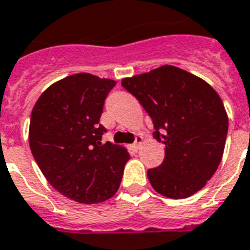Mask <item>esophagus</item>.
I'll list each match as a JSON object with an SVG mask.
<instances>
[{
  "label": "esophagus",
  "mask_w": 250,
  "mask_h": 250,
  "mask_svg": "<svg viewBox=\"0 0 250 250\" xmlns=\"http://www.w3.org/2000/svg\"><path fill=\"white\" fill-rule=\"evenodd\" d=\"M143 141H144L143 137H141V136H137V137H136L135 144L132 145V147H133V150H139V149H140V146H141V144H143Z\"/></svg>",
  "instance_id": "esophagus-1"
}]
</instances>
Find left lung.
Returning <instances> with one entry per match:
<instances>
[{"instance_id": "left-lung-1", "label": "left lung", "mask_w": 250, "mask_h": 250, "mask_svg": "<svg viewBox=\"0 0 250 250\" xmlns=\"http://www.w3.org/2000/svg\"><path fill=\"white\" fill-rule=\"evenodd\" d=\"M122 86L147 111L154 139L166 147L163 163L147 171L154 190L184 199L204 188L221 163L229 129L218 93L202 78L172 65L123 78Z\"/></svg>"}]
</instances>
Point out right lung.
I'll use <instances>...</instances> for the list:
<instances>
[{
	"instance_id": "right-lung-1",
	"label": "right lung",
	"mask_w": 250,
	"mask_h": 250,
	"mask_svg": "<svg viewBox=\"0 0 250 250\" xmlns=\"http://www.w3.org/2000/svg\"><path fill=\"white\" fill-rule=\"evenodd\" d=\"M113 79L78 73L58 81L34 105L29 146L38 167L52 188L83 204L105 202L119 188L125 147L103 144L100 125Z\"/></svg>"
}]
</instances>
